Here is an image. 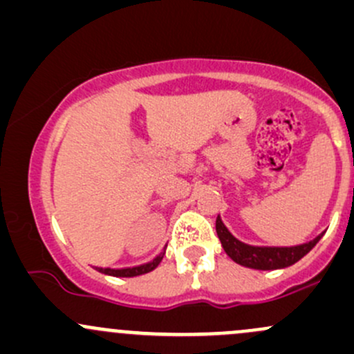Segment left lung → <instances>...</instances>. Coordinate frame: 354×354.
<instances>
[{
    "instance_id": "1",
    "label": "left lung",
    "mask_w": 354,
    "mask_h": 354,
    "mask_svg": "<svg viewBox=\"0 0 354 354\" xmlns=\"http://www.w3.org/2000/svg\"><path fill=\"white\" fill-rule=\"evenodd\" d=\"M216 231H218V236L221 239L224 252L227 253L231 260L243 265V267L257 270H277L290 267L295 261H299L300 258L306 257L314 248L315 243L322 238V234H319L313 241L297 246H252L234 238L230 233V230L224 226L219 216L216 219Z\"/></svg>"
}]
</instances>
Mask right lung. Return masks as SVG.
I'll return each instance as SVG.
<instances>
[{
    "label": "right lung",
    "instance_id": "right-lung-1",
    "mask_svg": "<svg viewBox=\"0 0 354 354\" xmlns=\"http://www.w3.org/2000/svg\"><path fill=\"white\" fill-rule=\"evenodd\" d=\"M163 254L160 253L153 261H148L145 265H140V267H131V268H97L101 273H106V275H113V277H136L142 275V273L151 272L153 268L158 267V263L162 261Z\"/></svg>",
    "mask_w": 354,
    "mask_h": 354
}]
</instances>
